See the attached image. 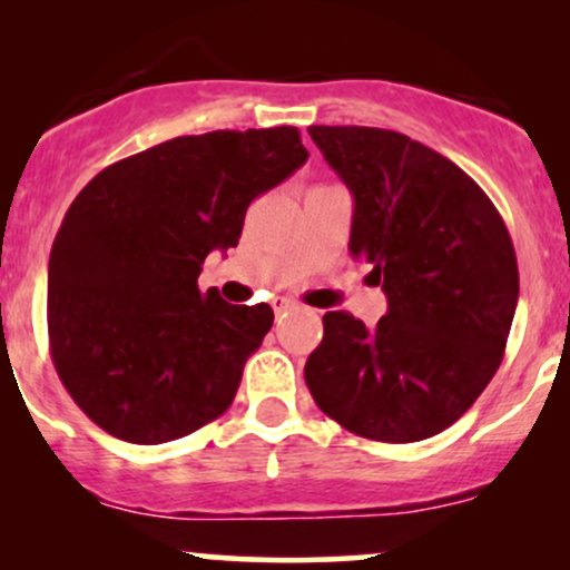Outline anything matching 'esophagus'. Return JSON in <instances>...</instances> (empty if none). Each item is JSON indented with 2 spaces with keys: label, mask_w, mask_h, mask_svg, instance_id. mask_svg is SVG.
Instances as JSON below:
<instances>
[{
  "label": "esophagus",
  "mask_w": 570,
  "mask_h": 570,
  "mask_svg": "<svg viewBox=\"0 0 570 570\" xmlns=\"http://www.w3.org/2000/svg\"><path fill=\"white\" fill-rule=\"evenodd\" d=\"M292 307H294L292 299H286V297H276V299H273V311H276L278 316H281V313L292 311Z\"/></svg>",
  "instance_id": "esophagus-1"
}]
</instances>
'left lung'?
Masks as SVG:
<instances>
[{"label": "left lung", "instance_id": "1", "mask_svg": "<svg viewBox=\"0 0 570 570\" xmlns=\"http://www.w3.org/2000/svg\"><path fill=\"white\" fill-rule=\"evenodd\" d=\"M307 134L351 189V257L372 265L389 311L372 330L326 313L305 383L353 434L429 440L499 370L520 294L512 238L472 176L426 144L364 126Z\"/></svg>", "mask_w": 570, "mask_h": 570}]
</instances>
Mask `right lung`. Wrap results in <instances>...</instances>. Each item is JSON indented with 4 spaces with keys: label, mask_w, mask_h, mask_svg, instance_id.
Returning <instances> with one entry per match:
<instances>
[{
    "label": "right lung",
    "mask_w": 570,
    "mask_h": 570,
    "mask_svg": "<svg viewBox=\"0 0 570 570\" xmlns=\"http://www.w3.org/2000/svg\"><path fill=\"white\" fill-rule=\"evenodd\" d=\"M305 160L292 126L212 130L82 187L50 248L48 335L63 389L98 429L160 444L230 407L273 307L200 294L203 259L238 246L248 203Z\"/></svg>",
    "instance_id": "right-lung-1"
}]
</instances>
